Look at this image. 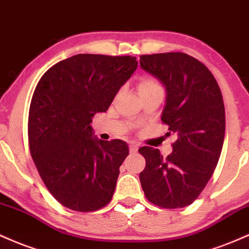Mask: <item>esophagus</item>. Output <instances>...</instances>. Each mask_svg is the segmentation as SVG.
Listing matches in <instances>:
<instances>
[{
    "mask_svg": "<svg viewBox=\"0 0 249 249\" xmlns=\"http://www.w3.org/2000/svg\"><path fill=\"white\" fill-rule=\"evenodd\" d=\"M137 149H139V147H137V144H134V143H133V144H130V145H129V151H130L131 154H133V153H136Z\"/></svg>",
    "mask_w": 249,
    "mask_h": 249,
    "instance_id": "34e87169",
    "label": "esophagus"
}]
</instances>
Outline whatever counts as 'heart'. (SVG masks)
<instances>
[{
    "label": "heart",
    "mask_w": 249,
    "mask_h": 249,
    "mask_svg": "<svg viewBox=\"0 0 249 249\" xmlns=\"http://www.w3.org/2000/svg\"><path fill=\"white\" fill-rule=\"evenodd\" d=\"M137 89H139L140 95H141L155 89H162V87H160V83L156 79L151 77H141L139 79V83H137Z\"/></svg>",
    "instance_id": "obj_1"
}]
</instances>
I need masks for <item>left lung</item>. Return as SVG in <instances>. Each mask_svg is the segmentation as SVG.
I'll list each match as a JSON object with an SVG mask.
<instances>
[{"label":"left lung","instance_id":"8db88e82","mask_svg":"<svg viewBox=\"0 0 249 249\" xmlns=\"http://www.w3.org/2000/svg\"><path fill=\"white\" fill-rule=\"evenodd\" d=\"M140 65L165 86L162 122L176 136L166 157L142 147L145 159L140 180L145 197L163 209L188 206L197 199L214 172L225 136L220 87L207 67L183 52L140 55Z\"/></svg>","mask_w":249,"mask_h":249}]
</instances>
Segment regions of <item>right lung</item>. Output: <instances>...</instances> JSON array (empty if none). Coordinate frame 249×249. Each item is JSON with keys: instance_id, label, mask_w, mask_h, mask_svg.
<instances>
[{"instance_id": "right-lung-1", "label": "right lung", "mask_w": 249, "mask_h": 249, "mask_svg": "<svg viewBox=\"0 0 249 249\" xmlns=\"http://www.w3.org/2000/svg\"><path fill=\"white\" fill-rule=\"evenodd\" d=\"M136 67L131 55L75 54L38 81L29 109V149L50 194L67 209L93 212L112 200L129 149L121 140L92 137L90 122L106 112Z\"/></svg>"}]
</instances>
